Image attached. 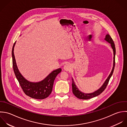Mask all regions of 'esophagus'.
Here are the masks:
<instances>
[{
    "label": "esophagus",
    "mask_w": 127,
    "mask_h": 127,
    "mask_svg": "<svg viewBox=\"0 0 127 127\" xmlns=\"http://www.w3.org/2000/svg\"><path fill=\"white\" fill-rule=\"evenodd\" d=\"M71 65L69 63H67V64H66L64 66V69L66 71H68L69 70H70L71 69Z\"/></svg>",
    "instance_id": "1"
}]
</instances>
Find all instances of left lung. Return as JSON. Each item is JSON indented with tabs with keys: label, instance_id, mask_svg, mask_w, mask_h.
<instances>
[{
	"label": "left lung",
	"instance_id": "8db88e82",
	"mask_svg": "<svg viewBox=\"0 0 127 127\" xmlns=\"http://www.w3.org/2000/svg\"><path fill=\"white\" fill-rule=\"evenodd\" d=\"M104 39L106 41H107L108 42L110 43L111 46V47H112V48L113 49V50L114 57H113V68H112V70L110 74H109V76L108 77L107 79L105 80V81L104 82V83L102 85V86L98 90H97V91H95L94 93H90V94H85V93H84L81 92L79 90V89L77 88L76 85H75V82L74 81V79L72 78V86L73 93L77 98H78L79 99H90V98L96 97V96H98V95H99L100 94H101L104 91L105 88H106V87H107V85L108 84L110 78L111 77V76H112V75L113 74V71H114V69L115 64V54H116V49H115V44L114 43V41H113L112 38H111L110 35L109 34H108L106 35Z\"/></svg>",
	"mask_w": 127,
	"mask_h": 127
}]
</instances>
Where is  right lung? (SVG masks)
<instances>
[{"mask_svg": "<svg viewBox=\"0 0 127 127\" xmlns=\"http://www.w3.org/2000/svg\"><path fill=\"white\" fill-rule=\"evenodd\" d=\"M14 43L12 50L13 68L16 77L24 93L31 98L36 99H43L47 97L51 93L54 80L57 75L61 72V69L58 68L53 71L44 79L38 82H31L27 80L20 73L14 54Z\"/></svg>", "mask_w": 127, "mask_h": 127, "instance_id": "add662e5", "label": "right lung"}]
</instances>
